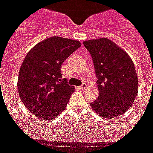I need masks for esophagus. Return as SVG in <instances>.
Listing matches in <instances>:
<instances>
[{
    "instance_id": "obj_1",
    "label": "esophagus",
    "mask_w": 153,
    "mask_h": 153,
    "mask_svg": "<svg viewBox=\"0 0 153 153\" xmlns=\"http://www.w3.org/2000/svg\"><path fill=\"white\" fill-rule=\"evenodd\" d=\"M86 88H87V84H84H84H82L81 86H79V90H81V91H84Z\"/></svg>"
}]
</instances>
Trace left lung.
Segmentation results:
<instances>
[{
	"label": "left lung",
	"mask_w": 153,
	"mask_h": 153,
	"mask_svg": "<svg viewBox=\"0 0 153 153\" xmlns=\"http://www.w3.org/2000/svg\"><path fill=\"white\" fill-rule=\"evenodd\" d=\"M97 76L99 96L91 106L101 117L112 119L129 109L137 96L138 80L127 52L107 38L84 41Z\"/></svg>",
	"instance_id": "obj_1"
}]
</instances>
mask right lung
Segmentation results:
<instances>
[{"label": "right lung", "mask_w": 153, "mask_h": 153, "mask_svg": "<svg viewBox=\"0 0 153 153\" xmlns=\"http://www.w3.org/2000/svg\"><path fill=\"white\" fill-rule=\"evenodd\" d=\"M80 46L78 40L52 36L35 45L25 57L18 91L21 101L38 119L53 120L67 105L75 88L62 79V65Z\"/></svg>", "instance_id": "right-lung-1"}]
</instances>
